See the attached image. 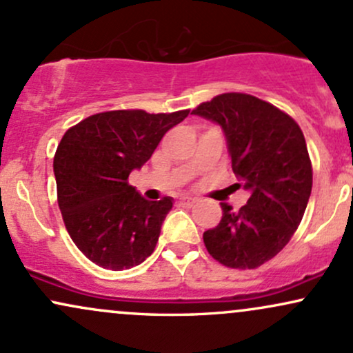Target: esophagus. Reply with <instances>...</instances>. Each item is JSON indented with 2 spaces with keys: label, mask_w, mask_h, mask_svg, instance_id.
I'll list each match as a JSON object with an SVG mask.
<instances>
[{
  "label": "esophagus",
  "mask_w": 353,
  "mask_h": 353,
  "mask_svg": "<svg viewBox=\"0 0 353 353\" xmlns=\"http://www.w3.org/2000/svg\"><path fill=\"white\" fill-rule=\"evenodd\" d=\"M196 202H197V199H194V197H181L179 199V204L185 205V208H190V205H194Z\"/></svg>",
  "instance_id": "1"
}]
</instances>
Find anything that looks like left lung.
Segmentation results:
<instances>
[{
  "instance_id": "obj_1",
  "label": "left lung",
  "mask_w": 353,
  "mask_h": 353,
  "mask_svg": "<svg viewBox=\"0 0 353 353\" xmlns=\"http://www.w3.org/2000/svg\"><path fill=\"white\" fill-rule=\"evenodd\" d=\"M221 125L244 208L222 202V219L204 232L209 254L230 269H255L275 257L301 224L312 190L305 139L290 116L242 92H225L192 111Z\"/></svg>"
}]
</instances>
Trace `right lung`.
<instances>
[{"label":"right lung","mask_w":353,"mask_h":353,"mask_svg":"<svg viewBox=\"0 0 353 353\" xmlns=\"http://www.w3.org/2000/svg\"><path fill=\"white\" fill-rule=\"evenodd\" d=\"M188 114V109L171 114L99 112L63 136L52 163L58 204L72 242L91 262L124 270L154 252L174 199H144L128 177Z\"/></svg>","instance_id":"1"}]
</instances>
